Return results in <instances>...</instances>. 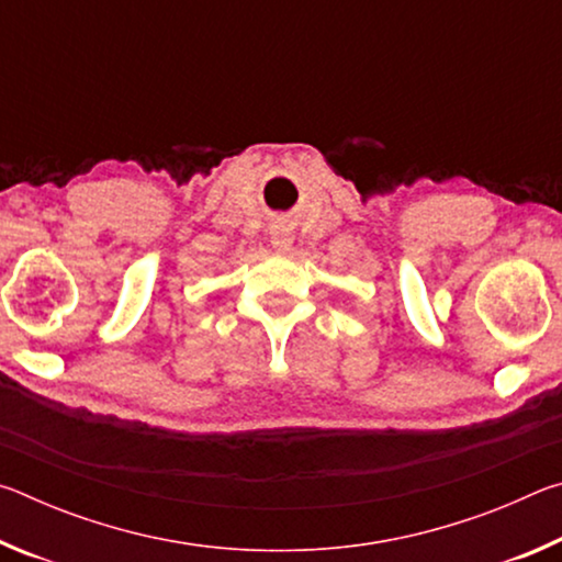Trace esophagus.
<instances>
[{"label": "esophagus", "instance_id": "obj_1", "mask_svg": "<svg viewBox=\"0 0 562 562\" xmlns=\"http://www.w3.org/2000/svg\"><path fill=\"white\" fill-rule=\"evenodd\" d=\"M290 245H292V237H290V233H284V231H274L272 233V247L274 250H280V252H288L290 250Z\"/></svg>", "mask_w": 562, "mask_h": 562}]
</instances>
